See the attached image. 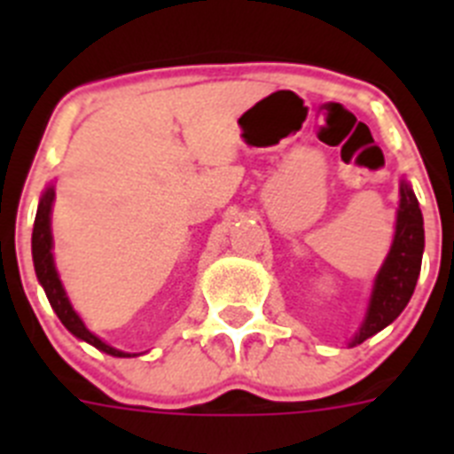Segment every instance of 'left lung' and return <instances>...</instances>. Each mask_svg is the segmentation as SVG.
Returning <instances> with one entry per match:
<instances>
[{
    "mask_svg": "<svg viewBox=\"0 0 454 454\" xmlns=\"http://www.w3.org/2000/svg\"><path fill=\"white\" fill-rule=\"evenodd\" d=\"M425 231L423 214H420L419 200L407 182H400V208L395 218V236H393L391 250L384 259L382 268L375 277L371 304H368L366 320L355 334L350 346L364 343L372 334L382 332L387 325L403 314V309L411 300L416 282L420 275L423 262Z\"/></svg>",
    "mask_w": 454,
    "mask_h": 454,
    "instance_id": "1",
    "label": "left lung"
}]
</instances>
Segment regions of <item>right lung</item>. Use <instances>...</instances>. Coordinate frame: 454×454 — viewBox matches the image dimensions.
<instances>
[{
    "label": "right lung",
    "instance_id": "obj_1",
    "mask_svg": "<svg viewBox=\"0 0 454 454\" xmlns=\"http://www.w3.org/2000/svg\"><path fill=\"white\" fill-rule=\"evenodd\" d=\"M51 202H54V188L50 186L43 192V198H40L38 211H35L34 236H31V252H34L35 277H38L40 286L45 288L47 300H50L51 309L56 311L59 320H61L77 339L86 340V343H90V346H95L98 350L106 352V355L111 356H131L129 352L115 350V348H111L108 343H104L99 336L92 334L86 325H83V320L79 318L77 311L72 309L66 288H63L61 279H59V272H56L54 254H51Z\"/></svg>",
    "mask_w": 454,
    "mask_h": 454
}]
</instances>
